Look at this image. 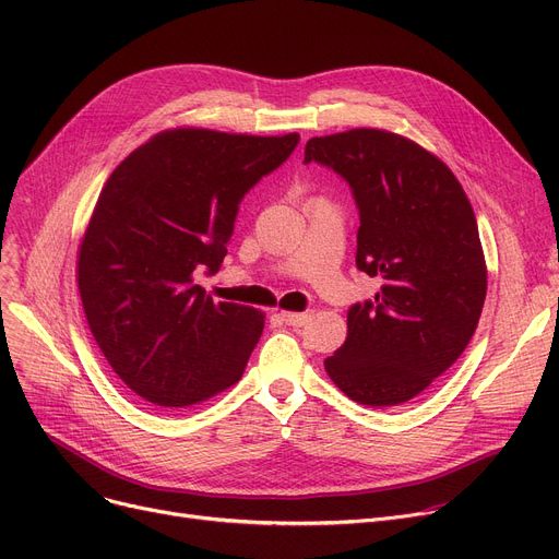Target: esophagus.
<instances>
[{"instance_id":"esophagus-1","label":"esophagus","mask_w":559,"mask_h":559,"mask_svg":"<svg viewBox=\"0 0 559 559\" xmlns=\"http://www.w3.org/2000/svg\"><path fill=\"white\" fill-rule=\"evenodd\" d=\"M281 317L287 326H304L310 319V312H281Z\"/></svg>"}]
</instances>
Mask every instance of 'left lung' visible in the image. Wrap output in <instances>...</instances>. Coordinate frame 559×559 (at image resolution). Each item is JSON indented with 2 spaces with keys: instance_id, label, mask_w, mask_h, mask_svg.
Returning <instances> with one entry per match:
<instances>
[{
  "instance_id": "1",
  "label": "left lung",
  "mask_w": 559,
  "mask_h": 559,
  "mask_svg": "<svg viewBox=\"0 0 559 559\" xmlns=\"http://www.w3.org/2000/svg\"><path fill=\"white\" fill-rule=\"evenodd\" d=\"M310 160L354 190L356 264L383 281L373 301L348 308L346 340L324 367L350 401L401 405L442 376L476 333L487 264L474 209L444 160L385 129L310 138Z\"/></svg>"
}]
</instances>
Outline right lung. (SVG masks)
Listing matches in <instances>:
<instances>
[{
  "mask_svg": "<svg viewBox=\"0 0 559 559\" xmlns=\"http://www.w3.org/2000/svg\"><path fill=\"white\" fill-rule=\"evenodd\" d=\"M297 144L299 133L179 127L108 176L79 245L76 283L104 358L140 399L190 407L242 378L264 312L215 304L194 272L219 270L242 197Z\"/></svg>",
  "mask_w": 559,
  "mask_h": 559,
  "instance_id": "add662e5",
  "label": "right lung"
}]
</instances>
